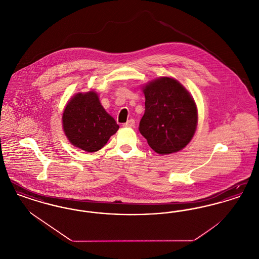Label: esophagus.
Instances as JSON below:
<instances>
[{"instance_id": "1", "label": "esophagus", "mask_w": 259, "mask_h": 259, "mask_svg": "<svg viewBox=\"0 0 259 259\" xmlns=\"http://www.w3.org/2000/svg\"><path fill=\"white\" fill-rule=\"evenodd\" d=\"M134 125H135L134 119H129L126 123L123 124L124 127H134Z\"/></svg>"}]
</instances>
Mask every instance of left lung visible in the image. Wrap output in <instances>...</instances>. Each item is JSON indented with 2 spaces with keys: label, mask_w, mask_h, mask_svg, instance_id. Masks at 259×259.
<instances>
[{
  "label": "left lung",
  "mask_w": 259,
  "mask_h": 259,
  "mask_svg": "<svg viewBox=\"0 0 259 259\" xmlns=\"http://www.w3.org/2000/svg\"><path fill=\"white\" fill-rule=\"evenodd\" d=\"M146 111L139 130L159 154L182 150L196 131L198 112L190 93L177 79L162 76L143 87Z\"/></svg>",
  "instance_id": "left-lung-1"
}]
</instances>
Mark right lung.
<instances>
[{
    "instance_id": "right-lung-1",
    "label": "right lung",
    "mask_w": 259,
    "mask_h": 259,
    "mask_svg": "<svg viewBox=\"0 0 259 259\" xmlns=\"http://www.w3.org/2000/svg\"><path fill=\"white\" fill-rule=\"evenodd\" d=\"M62 123L70 143L87 152L101 149L119 128L95 91L75 94L64 110Z\"/></svg>"
}]
</instances>
